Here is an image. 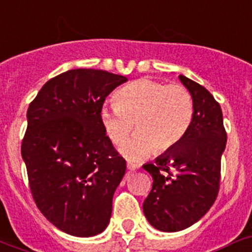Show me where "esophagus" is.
Instances as JSON below:
<instances>
[{"label": "esophagus", "mask_w": 252, "mask_h": 252, "mask_svg": "<svg viewBox=\"0 0 252 252\" xmlns=\"http://www.w3.org/2000/svg\"><path fill=\"white\" fill-rule=\"evenodd\" d=\"M126 168H128V170L133 172V170H137L139 166L137 165V164H133V162H128V164H126Z\"/></svg>", "instance_id": "34e87169"}]
</instances>
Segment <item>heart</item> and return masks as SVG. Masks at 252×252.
Masks as SVG:
<instances>
[{"instance_id":"obj_1","label":"heart","mask_w":252,"mask_h":252,"mask_svg":"<svg viewBox=\"0 0 252 252\" xmlns=\"http://www.w3.org/2000/svg\"><path fill=\"white\" fill-rule=\"evenodd\" d=\"M114 105L113 109L101 110V124L116 146L128 138L136 126L137 134L122 147L123 155L129 160L175 149L193 122V98L182 84L147 78L134 80L116 92Z\"/></svg>"}]
</instances>
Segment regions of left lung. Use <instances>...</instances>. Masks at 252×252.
Wrapping results in <instances>:
<instances>
[{
  "label": "left lung",
  "mask_w": 252,
  "mask_h": 252,
  "mask_svg": "<svg viewBox=\"0 0 252 252\" xmlns=\"http://www.w3.org/2000/svg\"><path fill=\"white\" fill-rule=\"evenodd\" d=\"M179 79L193 98L191 128L175 149L142 166L154 179L143 213L152 227L162 232L191 227L213 206L227 143L220 105L201 84L185 75Z\"/></svg>",
  "instance_id": "1"
}]
</instances>
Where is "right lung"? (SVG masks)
<instances>
[{"instance_id":"add662e5","label":"right lung","mask_w":252,"mask_h":252,"mask_svg":"<svg viewBox=\"0 0 252 252\" xmlns=\"http://www.w3.org/2000/svg\"><path fill=\"white\" fill-rule=\"evenodd\" d=\"M126 78L96 69H73L52 78L28 107L22 142L37 208L71 236L101 233L126 162L101 124L105 98Z\"/></svg>"}]
</instances>
